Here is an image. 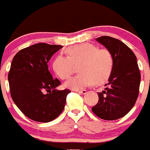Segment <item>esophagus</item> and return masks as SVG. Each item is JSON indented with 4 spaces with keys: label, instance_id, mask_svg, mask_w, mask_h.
I'll list each match as a JSON object with an SVG mask.
<instances>
[{
    "label": "esophagus",
    "instance_id": "obj_1",
    "mask_svg": "<svg viewBox=\"0 0 150 150\" xmlns=\"http://www.w3.org/2000/svg\"><path fill=\"white\" fill-rule=\"evenodd\" d=\"M77 91L80 94H86V90H84V89H82V90H77Z\"/></svg>",
    "mask_w": 150,
    "mask_h": 150
}]
</instances>
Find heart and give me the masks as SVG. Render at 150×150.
Here are the masks:
<instances>
[{"instance_id":"b5f03b06","label":"heart","mask_w":150,"mask_h":150,"mask_svg":"<svg viewBox=\"0 0 150 150\" xmlns=\"http://www.w3.org/2000/svg\"><path fill=\"white\" fill-rule=\"evenodd\" d=\"M67 53V56L58 55L52 64L53 71L62 79L71 77L78 65L79 73L65 83L66 87L76 90L92 83L100 85L109 79L114 62L110 50L84 43L69 47Z\"/></svg>"}]
</instances>
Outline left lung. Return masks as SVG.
Returning <instances> with one entry per match:
<instances>
[{
	"instance_id": "8db88e82",
	"label": "left lung",
	"mask_w": 150,
	"mask_h": 150,
	"mask_svg": "<svg viewBox=\"0 0 150 150\" xmlns=\"http://www.w3.org/2000/svg\"><path fill=\"white\" fill-rule=\"evenodd\" d=\"M96 40L110 50L114 62L107 87L98 93V102L91 110L102 120H116L132 109L138 97L140 73L137 57L120 40L102 36Z\"/></svg>"
}]
</instances>
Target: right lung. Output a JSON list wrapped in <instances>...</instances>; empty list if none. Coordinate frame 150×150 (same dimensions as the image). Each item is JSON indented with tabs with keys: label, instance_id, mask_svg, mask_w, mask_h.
<instances>
[{
	"label": "right lung",
	"instance_id": "1",
	"mask_svg": "<svg viewBox=\"0 0 150 150\" xmlns=\"http://www.w3.org/2000/svg\"><path fill=\"white\" fill-rule=\"evenodd\" d=\"M63 46L40 43L22 49L13 57L8 81L12 99L30 120L49 122L63 111L71 91L58 90L61 85L49 71L51 57Z\"/></svg>",
	"mask_w": 150,
	"mask_h": 150
}]
</instances>
